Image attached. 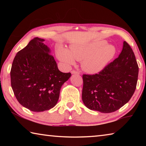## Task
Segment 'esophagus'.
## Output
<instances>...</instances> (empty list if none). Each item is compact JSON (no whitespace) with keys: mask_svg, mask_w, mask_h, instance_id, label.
I'll list each match as a JSON object with an SVG mask.
<instances>
[{"mask_svg":"<svg viewBox=\"0 0 146 146\" xmlns=\"http://www.w3.org/2000/svg\"><path fill=\"white\" fill-rule=\"evenodd\" d=\"M71 74H77V75H79L80 74V73L78 72V71H75V70H73L71 71Z\"/></svg>","mask_w":146,"mask_h":146,"instance_id":"obj_1","label":"esophagus"}]
</instances>
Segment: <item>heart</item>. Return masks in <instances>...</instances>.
I'll return each mask as SVG.
<instances>
[{
  "mask_svg": "<svg viewBox=\"0 0 146 146\" xmlns=\"http://www.w3.org/2000/svg\"><path fill=\"white\" fill-rule=\"evenodd\" d=\"M117 53V49L106 40L72 45L70 51L60 46L56 49L58 59L67 67L73 66L75 60H82V68L90 74H97L106 68Z\"/></svg>",
  "mask_w": 146,
  "mask_h": 146,
  "instance_id": "1",
  "label": "heart"
}]
</instances>
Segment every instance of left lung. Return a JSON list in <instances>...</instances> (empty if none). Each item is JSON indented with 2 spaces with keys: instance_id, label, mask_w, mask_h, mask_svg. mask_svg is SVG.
Listing matches in <instances>:
<instances>
[{
  "instance_id": "1",
  "label": "left lung",
  "mask_w": 146,
  "mask_h": 146,
  "mask_svg": "<svg viewBox=\"0 0 146 146\" xmlns=\"http://www.w3.org/2000/svg\"><path fill=\"white\" fill-rule=\"evenodd\" d=\"M138 66L126 42L117 58L95 75H83L82 98L91 110L112 113L129 102L137 87Z\"/></svg>"
}]
</instances>
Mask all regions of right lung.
Returning <instances> with one entry per match:
<instances>
[{
  "instance_id": "right-lung-1",
  "label": "right lung",
  "mask_w": 146,
  "mask_h": 146,
  "mask_svg": "<svg viewBox=\"0 0 146 146\" xmlns=\"http://www.w3.org/2000/svg\"><path fill=\"white\" fill-rule=\"evenodd\" d=\"M44 39L34 38L15 56L11 85L21 104L35 112L53 108L57 103L62 86L70 73L59 71Z\"/></svg>"
}]
</instances>
